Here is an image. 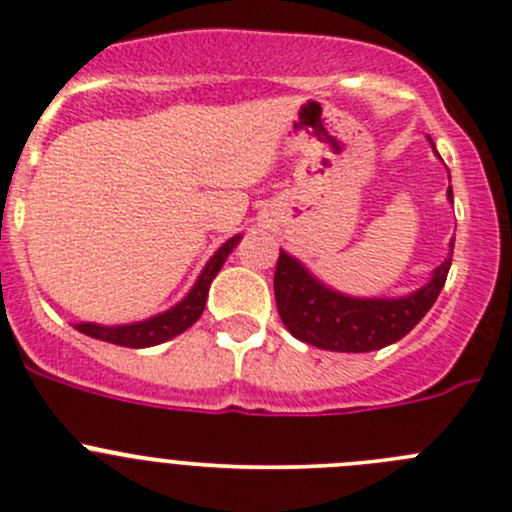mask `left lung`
<instances>
[{"label": "left lung", "instance_id": "obj_1", "mask_svg": "<svg viewBox=\"0 0 512 512\" xmlns=\"http://www.w3.org/2000/svg\"><path fill=\"white\" fill-rule=\"evenodd\" d=\"M446 196L454 198L451 186ZM451 252L454 242L449 257L434 270L432 279L407 297L355 299L328 289L299 260L279 250L274 270V299L279 316L294 338L324 351H380L405 338L432 309L449 274Z\"/></svg>", "mask_w": 512, "mask_h": 512}]
</instances>
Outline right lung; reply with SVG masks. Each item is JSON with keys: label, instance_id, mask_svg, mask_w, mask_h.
I'll list each match as a JSON object with an SVG mask.
<instances>
[{"label": "right lung", "instance_id": "add662e5", "mask_svg": "<svg viewBox=\"0 0 512 512\" xmlns=\"http://www.w3.org/2000/svg\"><path fill=\"white\" fill-rule=\"evenodd\" d=\"M240 242V235L230 238L228 242L218 247V252L208 260V265L203 267L201 277L196 279L191 292L186 294L184 299L176 306H171L164 314L152 316L147 321H137V324H125V326H98V324H75L80 333L90 338H98V341L115 343V346L125 348H149L159 346V343L169 341V338L179 336L186 328H191L198 321V316L206 309L208 289H211V282L215 274L220 272L223 262L228 260V255L233 252V247Z\"/></svg>", "mask_w": 512, "mask_h": 512}]
</instances>
